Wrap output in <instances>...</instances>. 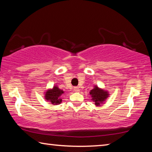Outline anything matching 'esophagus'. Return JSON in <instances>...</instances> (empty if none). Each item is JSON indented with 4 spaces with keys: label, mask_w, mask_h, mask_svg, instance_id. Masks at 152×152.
I'll use <instances>...</instances> for the list:
<instances>
[{
    "label": "esophagus",
    "mask_w": 152,
    "mask_h": 152,
    "mask_svg": "<svg viewBox=\"0 0 152 152\" xmlns=\"http://www.w3.org/2000/svg\"><path fill=\"white\" fill-rule=\"evenodd\" d=\"M74 91H75V92H79L80 91V89H79L78 87H74Z\"/></svg>",
    "instance_id": "1"
}]
</instances>
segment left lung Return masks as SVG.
<instances>
[{"label":"left lung","instance_id":"obj_1","mask_svg":"<svg viewBox=\"0 0 152 152\" xmlns=\"http://www.w3.org/2000/svg\"><path fill=\"white\" fill-rule=\"evenodd\" d=\"M90 94L91 95V96L92 97V101L94 102L96 106H99L100 104L102 103L109 96V94L107 91L100 89L97 86H95L94 88L91 91Z\"/></svg>","mask_w":152,"mask_h":152}]
</instances>
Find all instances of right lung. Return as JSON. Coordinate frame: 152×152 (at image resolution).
Listing matches in <instances>:
<instances>
[{
  "label": "right lung",
  "instance_id": "add662e5",
  "mask_svg": "<svg viewBox=\"0 0 152 152\" xmlns=\"http://www.w3.org/2000/svg\"><path fill=\"white\" fill-rule=\"evenodd\" d=\"M64 93L62 90L59 89L58 86H54L53 89L49 90L45 93V99L48 101L51 102L54 105L59 104L61 102V99L60 98L61 94Z\"/></svg>",
  "mask_w": 152,
  "mask_h": 152
}]
</instances>
